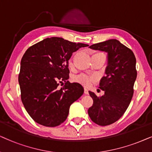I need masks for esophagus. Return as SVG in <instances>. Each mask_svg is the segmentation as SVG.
I'll return each instance as SVG.
<instances>
[{"instance_id": "obj_1", "label": "esophagus", "mask_w": 152, "mask_h": 152, "mask_svg": "<svg viewBox=\"0 0 152 152\" xmlns=\"http://www.w3.org/2000/svg\"><path fill=\"white\" fill-rule=\"evenodd\" d=\"M84 93H85V94H89L88 89H87V88H85V89H84Z\"/></svg>"}]
</instances>
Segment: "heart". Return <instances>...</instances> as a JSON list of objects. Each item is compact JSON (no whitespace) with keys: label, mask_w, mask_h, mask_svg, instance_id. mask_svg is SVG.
I'll return each instance as SVG.
<instances>
[{"label":"heart","mask_w":152,"mask_h":152,"mask_svg":"<svg viewBox=\"0 0 152 152\" xmlns=\"http://www.w3.org/2000/svg\"><path fill=\"white\" fill-rule=\"evenodd\" d=\"M70 64H72V61H70ZM75 80L77 81L79 83L82 84L83 86L88 87L90 86L92 83L95 81V78L94 76H86V75H80L75 78Z\"/></svg>","instance_id":"1"}]
</instances>
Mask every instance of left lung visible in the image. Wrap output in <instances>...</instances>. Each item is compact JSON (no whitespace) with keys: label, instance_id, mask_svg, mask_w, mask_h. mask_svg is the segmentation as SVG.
<instances>
[{"label":"left lung","instance_id":"1","mask_svg":"<svg viewBox=\"0 0 152 152\" xmlns=\"http://www.w3.org/2000/svg\"><path fill=\"white\" fill-rule=\"evenodd\" d=\"M90 48L108 53L106 76H103L99 83L104 94L97 96L89 91L93 104L88 109L92 122L107 126L118 120L130 104L137 77L136 60L132 50L117 39L92 44Z\"/></svg>","mask_w":152,"mask_h":152}]
</instances>
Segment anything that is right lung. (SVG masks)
I'll use <instances>...</instances> for the list:
<instances>
[{
  "label": "right lung",
  "mask_w": 152,
  "mask_h": 152,
  "mask_svg": "<svg viewBox=\"0 0 152 152\" xmlns=\"http://www.w3.org/2000/svg\"><path fill=\"white\" fill-rule=\"evenodd\" d=\"M88 46L53 37L34 44L24 53L19 74L21 98L35 122L54 127L66 120L70 106L84 92L80 83L68 80V61L73 53ZM63 82L59 89V83Z\"/></svg>",
  "instance_id": "obj_1"
}]
</instances>
